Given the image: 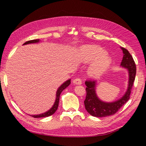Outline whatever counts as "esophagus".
<instances>
[{"mask_svg": "<svg viewBox=\"0 0 146 146\" xmlns=\"http://www.w3.org/2000/svg\"><path fill=\"white\" fill-rule=\"evenodd\" d=\"M73 83H75L76 85H81L82 83V81L80 78H76L73 80Z\"/></svg>", "mask_w": 146, "mask_h": 146, "instance_id": "1", "label": "esophagus"}]
</instances>
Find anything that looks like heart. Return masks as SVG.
I'll return each mask as SVG.
<instances>
[{
  "label": "heart",
  "instance_id": "1",
  "mask_svg": "<svg viewBox=\"0 0 146 146\" xmlns=\"http://www.w3.org/2000/svg\"><path fill=\"white\" fill-rule=\"evenodd\" d=\"M82 60L86 63L94 61L89 68V74L93 76L102 75L110 66L111 61L107 52L98 46L83 47L80 51Z\"/></svg>",
  "mask_w": 146,
  "mask_h": 146
}]
</instances>
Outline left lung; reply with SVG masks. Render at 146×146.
<instances>
[{
	"instance_id": "1",
	"label": "left lung",
	"mask_w": 146,
	"mask_h": 146,
	"mask_svg": "<svg viewBox=\"0 0 146 146\" xmlns=\"http://www.w3.org/2000/svg\"><path fill=\"white\" fill-rule=\"evenodd\" d=\"M123 52V56L121 63V66L125 68L129 71V87L125 94L120 100L112 103H106L100 100L95 94L96 81L92 79L86 80L85 85L86 95L84 101L85 109L92 116L103 117L110 116L117 113L118 110L127 102L131 97V90L134 84L135 74L136 66L132 55L124 48H121Z\"/></svg>"
}]
</instances>
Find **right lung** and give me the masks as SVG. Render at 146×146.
I'll use <instances>...</instances> for the list:
<instances>
[{
	"label": "right lung",
	"instance_id": "add662e5",
	"mask_svg": "<svg viewBox=\"0 0 146 146\" xmlns=\"http://www.w3.org/2000/svg\"><path fill=\"white\" fill-rule=\"evenodd\" d=\"M39 41V39H34V40H30V41H28L26 42L25 43H24V44H30V43H35V42H38ZM71 83L70 80H67L66 82H65L63 85H61L60 86V88H58L56 92V100L54 102V104L53 105V106L51 108L50 110H48L46 112L42 113V114H39V115H32L33 117L35 118H39V117H49L51 115L53 114L57 110L58 107V105H59V101H60V94H61V92H63V90L66 88L68 86H69L70 84Z\"/></svg>",
	"mask_w": 146,
	"mask_h": 146
}]
</instances>
